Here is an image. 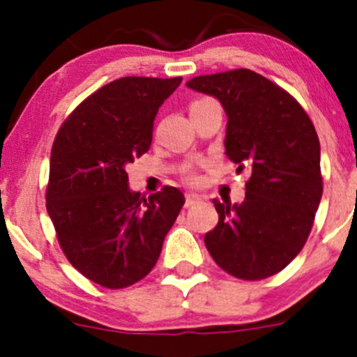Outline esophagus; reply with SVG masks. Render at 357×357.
<instances>
[{
    "label": "esophagus",
    "instance_id": "obj_1",
    "mask_svg": "<svg viewBox=\"0 0 357 357\" xmlns=\"http://www.w3.org/2000/svg\"><path fill=\"white\" fill-rule=\"evenodd\" d=\"M185 199H186V200H185L186 207H192V205L199 204V202H200V197L197 195V193H186Z\"/></svg>",
    "mask_w": 357,
    "mask_h": 357
}]
</instances>
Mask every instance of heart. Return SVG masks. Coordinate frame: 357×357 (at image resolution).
Returning <instances> with one entry per match:
<instances>
[{"label": "heart", "instance_id": "1", "mask_svg": "<svg viewBox=\"0 0 357 357\" xmlns=\"http://www.w3.org/2000/svg\"><path fill=\"white\" fill-rule=\"evenodd\" d=\"M188 179H190V181H195L197 176L195 174H188Z\"/></svg>", "mask_w": 357, "mask_h": 357}]
</instances>
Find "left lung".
Returning <instances> with one entry per match:
<instances>
[{"mask_svg":"<svg viewBox=\"0 0 357 357\" xmlns=\"http://www.w3.org/2000/svg\"><path fill=\"white\" fill-rule=\"evenodd\" d=\"M186 86L221 102L226 155L238 172L250 171L242 204L214 200L219 222L205 247L235 278H269L302 250L321 200L314 126L294 96L248 68L199 75Z\"/></svg>","mask_w":357,"mask_h":357,"instance_id":"obj_1","label":"left lung"}]
</instances>
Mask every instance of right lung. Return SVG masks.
Wrapping results in <instances>:
<instances>
[{"mask_svg": "<svg viewBox=\"0 0 357 357\" xmlns=\"http://www.w3.org/2000/svg\"><path fill=\"white\" fill-rule=\"evenodd\" d=\"M181 77H121L89 95L56 132L46 211L72 266L105 289H126L155 266L185 195L131 192L126 165L149 152L158 107Z\"/></svg>", "mask_w": 357, "mask_h": 357, "instance_id": "1", "label": "right lung"}]
</instances>
